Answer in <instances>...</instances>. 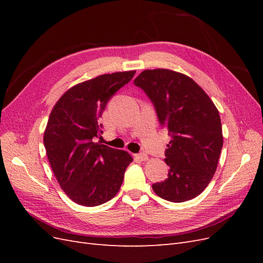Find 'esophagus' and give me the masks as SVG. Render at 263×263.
I'll return each mask as SVG.
<instances>
[{
    "label": "esophagus",
    "mask_w": 263,
    "mask_h": 263,
    "mask_svg": "<svg viewBox=\"0 0 263 263\" xmlns=\"http://www.w3.org/2000/svg\"><path fill=\"white\" fill-rule=\"evenodd\" d=\"M135 157H136L138 160H140V161H146V160H148V156H147V154H145V153H139V154H137V155H135Z\"/></svg>",
    "instance_id": "34e87169"
}]
</instances>
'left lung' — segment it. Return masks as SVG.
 Masks as SVG:
<instances>
[{
	"label": "left lung",
	"mask_w": 263,
	"mask_h": 263,
	"mask_svg": "<svg viewBox=\"0 0 263 263\" xmlns=\"http://www.w3.org/2000/svg\"><path fill=\"white\" fill-rule=\"evenodd\" d=\"M134 84L146 93L171 137L164 153L168 179L155 183L153 190L169 202L192 200L217 168L222 133L216 106L192 79L172 70H145Z\"/></svg>",
	"instance_id": "obj_1"
}]
</instances>
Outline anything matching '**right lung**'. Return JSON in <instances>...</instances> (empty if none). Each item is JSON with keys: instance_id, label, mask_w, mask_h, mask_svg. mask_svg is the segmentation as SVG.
<instances>
[{"instance_id": "add662e5", "label": "right lung", "mask_w": 263, "mask_h": 263, "mask_svg": "<svg viewBox=\"0 0 263 263\" xmlns=\"http://www.w3.org/2000/svg\"><path fill=\"white\" fill-rule=\"evenodd\" d=\"M136 71L102 74L71 87L53 106L44 145L54 177L77 204L98 206L117 194L133 158L124 150L95 142L99 119L113 95Z\"/></svg>"}]
</instances>
